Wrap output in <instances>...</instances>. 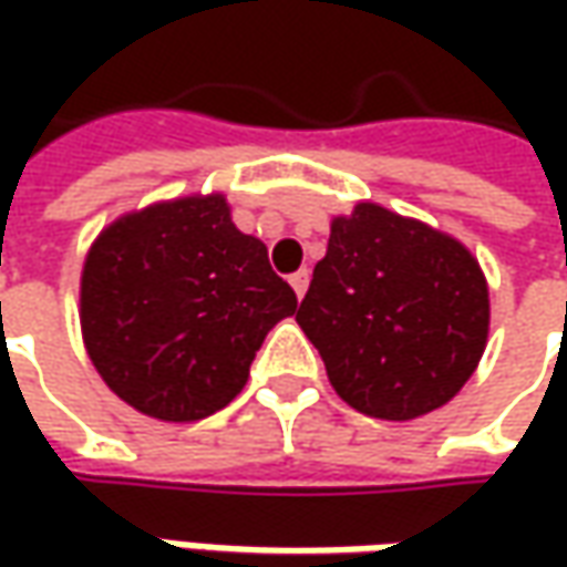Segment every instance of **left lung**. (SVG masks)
Wrapping results in <instances>:
<instances>
[{
    "mask_svg": "<svg viewBox=\"0 0 567 567\" xmlns=\"http://www.w3.org/2000/svg\"><path fill=\"white\" fill-rule=\"evenodd\" d=\"M293 287L224 195L144 207L106 227L81 274V334L106 388L144 416L195 423L249 381Z\"/></svg>",
    "mask_w": 567,
    "mask_h": 567,
    "instance_id": "8db88e82",
    "label": "left lung"
}]
</instances>
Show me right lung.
<instances>
[{
  "mask_svg": "<svg viewBox=\"0 0 567 567\" xmlns=\"http://www.w3.org/2000/svg\"><path fill=\"white\" fill-rule=\"evenodd\" d=\"M296 321L343 401L401 423L445 406L476 372L489 287L461 243L362 205L331 224Z\"/></svg>",
  "mask_w": 567,
  "mask_h": 567,
  "instance_id": "obj_1",
  "label": "right lung"
}]
</instances>
